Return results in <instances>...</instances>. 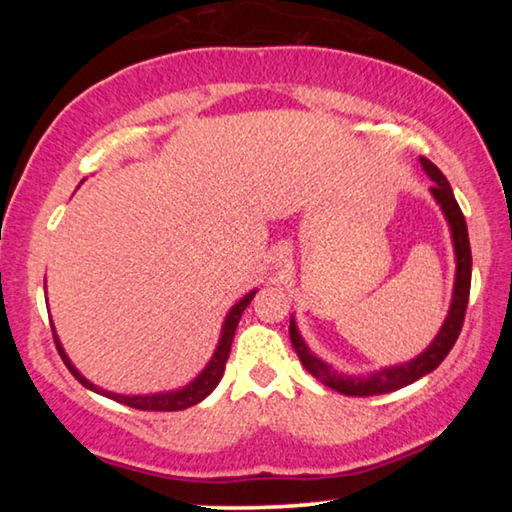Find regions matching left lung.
Returning <instances> with one entry per match:
<instances>
[{"mask_svg": "<svg viewBox=\"0 0 512 512\" xmlns=\"http://www.w3.org/2000/svg\"><path fill=\"white\" fill-rule=\"evenodd\" d=\"M420 164L422 169L427 171V176L433 180L429 192L433 196V201L440 205V210L445 214L449 232H452V244H454L456 275H454L452 302H449L445 323L436 334V339L427 345V350L420 352L415 359L400 363V366L379 368L375 372H370V375H345V372L334 370L327 361L316 357V354L309 350V345L305 343V339H302L296 318L291 316L289 334H291L293 348H296L300 357V363L307 368V372H311V375L320 381V384H325L327 388H334L336 393L352 395V397H368V395L393 393L397 388L409 386L420 377L429 375L431 370H436L440 366V361H443L449 354V350L454 348L458 334H461L467 298H470V282H472V250H470V237H467V223L461 207H458L454 198L452 185L447 183L443 171H440L436 164L429 162L427 158H420Z\"/></svg>", "mask_w": 512, "mask_h": 512, "instance_id": "left-lung-1", "label": "left lung"}]
</instances>
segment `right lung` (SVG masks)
<instances>
[{"label":"right lung","mask_w":512,"mask_h":512,"mask_svg":"<svg viewBox=\"0 0 512 512\" xmlns=\"http://www.w3.org/2000/svg\"><path fill=\"white\" fill-rule=\"evenodd\" d=\"M257 289L248 291L244 298L239 302L232 305V309L225 314V320L221 325V336H219V343H216V350L207 361V366L198 372V375L189 381L187 386L183 388H176V391H164V393H149V395H121V393H112V391H103L97 384H92L90 379H85L76 366L72 363V359L67 357V352L63 348V343H60L58 334H56V327L51 325L54 329V341H56V350L60 354V359L65 361L67 370L72 372V375L81 381L85 388H90V391L99 393L103 397H108V400H115L119 404H126V406H133V409H140V411H183L187 406H194L198 402H203L207 395H210L216 386H219V381L223 377V370H225V361L230 357V345L232 339H235V329L239 325V318L244 314V309L250 305V300L255 298Z\"/></svg>","instance_id":"add662e5"}]
</instances>
